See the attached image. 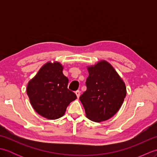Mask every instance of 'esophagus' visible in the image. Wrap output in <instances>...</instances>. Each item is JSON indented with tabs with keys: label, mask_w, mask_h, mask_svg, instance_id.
Wrapping results in <instances>:
<instances>
[{
	"label": "esophagus",
	"mask_w": 157,
	"mask_h": 157,
	"mask_svg": "<svg viewBox=\"0 0 157 157\" xmlns=\"http://www.w3.org/2000/svg\"><path fill=\"white\" fill-rule=\"evenodd\" d=\"M75 94L77 96V97L79 98V96H80V92H79V90H77V91H75Z\"/></svg>",
	"instance_id": "esophagus-1"
}]
</instances>
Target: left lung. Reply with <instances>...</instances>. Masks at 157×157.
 Instances as JSON below:
<instances>
[{"mask_svg": "<svg viewBox=\"0 0 157 157\" xmlns=\"http://www.w3.org/2000/svg\"><path fill=\"white\" fill-rule=\"evenodd\" d=\"M87 69V90L79 100L89 119L97 123L106 121L121 108L127 93L125 84L113 67L105 60Z\"/></svg>", "mask_w": 157, "mask_h": 157, "instance_id": "8db88e82", "label": "left lung"}]
</instances>
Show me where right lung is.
Listing matches in <instances>:
<instances>
[{"label":"right lung","instance_id":"obj_1","mask_svg":"<svg viewBox=\"0 0 157 157\" xmlns=\"http://www.w3.org/2000/svg\"><path fill=\"white\" fill-rule=\"evenodd\" d=\"M59 62H48L40 69L27 86V94L36 112L48 119L64 115L70 102L77 96L67 88L69 79Z\"/></svg>","mask_w":157,"mask_h":157}]
</instances>
